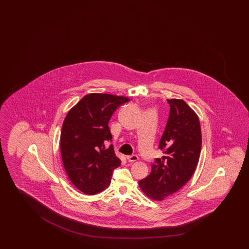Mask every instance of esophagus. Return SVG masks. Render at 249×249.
<instances>
[{
    "mask_svg": "<svg viewBox=\"0 0 249 249\" xmlns=\"http://www.w3.org/2000/svg\"><path fill=\"white\" fill-rule=\"evenodd\" d=\"M127 160L129 161V162H135V161H137L139 158H138L136 155H132V156H128L126 157Z\"/></svg>",
    "mask_w": 249,
    "mask_h": 249,
    "instance_id": "obj_1",
    "label": "esophagus"
}]
</instances>
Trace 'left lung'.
<instances>
[{"label":"left lung","mask_w":249,"mask_h":249,"mask_svg":"<svg viewBox=\"0 0 249 249\" xmlns=\"http://www.w3.org/2000/svg\"><path fill=\"white\" fill-rule=\"evenodd\" d=\"M170 114L159 148L164 156L155 159L151 173L139 181L142 191L161 201L185 185L196 170L201 151L200 123L185 101L167 100Z\"/></svg>","instance_id":"1"}]
</instances>
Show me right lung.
Segmentation results:
<instances>
[{
  "mask_svg": "<svg viewBox=\"0 0 249 249\" xmlns=\"http://www.w3.org/2000/svg\"><path fill=\"white\" fill-rule=\"evenodd\" d=\"M130 101L123 96L90 93L69 110L60 135L64 168L69 180L88 195L109 185L113 171L121 164L112 141L108 122L118 107Z\"/></svg>",
  "mask_w": 249,
  "mask_h": 249,
  "instance_id": "obj_1",
  "label": "right lung"
}]
</instances>
